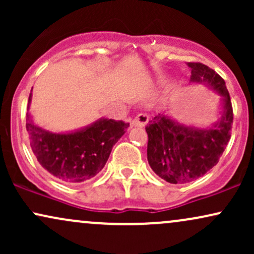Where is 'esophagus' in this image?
<instances>
[{
	"label": "esophagus",
	"mask_w": 254,
	"mask_h": 254,
	"mask_svg": "<svg viewBox=\"0 0 254 254\" xmlns=\"http://www.w3.org/2000/svg\"><path fill=\"white\" fill-rule=\"evenodd\" d=\"M148 121H149V118H148L147 115L139 113V115H137L136 117L131 121V127H143L147 125Z\"/></svg>",
	"instance_id": "obj_1"
}]
</instances>
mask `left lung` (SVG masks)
<instances>
[{
	"label": "left lung",
	"mask_w": 254,
	"mask_h": 254,
	"mask_svg": "<svg viewBox=\"0 0 254 254\" xmlns=\"http://www.w3.org/2000/svg\"><path fill=\"white\" fill-rule=\"evenodd\" d=\"M190 83L204 84L220 97V118L210 127L179 123L170 113L160 112L145 127L149 166L161 179L186 184L198 179L217 164L230 139L233 109L226 82L202 63H188Z\"/></svg>",
	"instance_id": "1"
}]
</instances>
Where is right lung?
<instances>
[{
  "label": "right lung",
  "instance_id": "right-lung-1",
  "mask_svg": "<svg viewBox=\"0 0 254 254\" xmlns=\"http://www.w3.org/2000/svg\"><path fill=\"white\" fill-rule=\"evenodd\" d=\"M32 90L28 98V110ZM129 123L99 118L87 127L66 132H52L34 123L27 113L26 129L32 151L46 172L65 184H78L94 178L104 168L118 139Z\"/></svg>",
  "mask_w": 254,
  "mask_h": 254
}]
</instances>
